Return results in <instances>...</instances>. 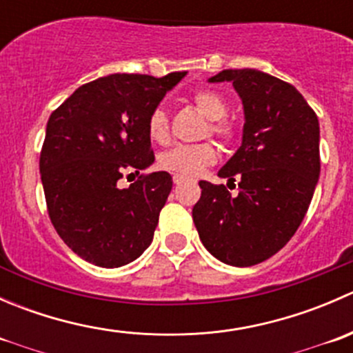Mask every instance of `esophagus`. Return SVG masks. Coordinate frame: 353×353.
<instances>
[{"mask_svg":"<svg viewBox=\"0 0 353 353\" xmlns=\"http://www.w3.org/2000/svg\"><path fill=\"white\" fill-rule=\"evenodd\" d=\"M172 181H174V184H176V186H179V184H183L184 181H186V177L181 176V174H174Z\"/></svg>","mask_w":353,"mask_h":353,"instance_id":"obj_1","label":"esophagus"}]
</instances>
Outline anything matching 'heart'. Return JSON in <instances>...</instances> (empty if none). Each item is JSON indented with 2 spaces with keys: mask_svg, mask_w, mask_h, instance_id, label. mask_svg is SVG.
<instances>
[{
  "mask_svg": "<svg viewBox=\"0 0 353 353\" xmlns=\"http://www.w3.org/2000/svg\"><path fill=\"white\" fill-rule=\"evenodd\" d=\"M193 102L199 112L206 119H210L208 131L213 137L220 138L225 143H230L236 138V126H234L232 121L225 119L227 102L222 95L213 90H198L193 95ZM147 133L148 138L159 145H163L169 141L170 128L165 110H152L147 119ZM215 162L216 150L208 141L196 145H177V147L165 150L159 157V163L162 169L188 177L198 176L206 167L213 165Z\"/></svg>",
  "mask_w": 353,
  "mask_h": 353,
  "instance_id": "heart-1",
  "label": "heart"
}]
</instances>
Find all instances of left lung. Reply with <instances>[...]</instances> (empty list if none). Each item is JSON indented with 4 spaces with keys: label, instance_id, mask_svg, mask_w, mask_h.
Masks as SVG:
<instances>
[{
    "label": "left lung",
    "instance_id": "left-lung-1",
    "mask_svg": "<svg viewBox=\"0 0 353 353\" xmlns=\"http://www.w3.org/2000/svg\"><path fill=\"white\" fill-rule=\"evenodd\" d=\"M208 81H232L244 105L243 143L219 170L239 179L237 196L199 181L193 220L203 245L225 265L272 258L304 220L319 179V123L295 87L258 70H223Z\"/></svg>",
    "mask_w": 353,
    "mask_h": 353
}]
</instances>
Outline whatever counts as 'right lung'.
<instances>
[{
  "label": "right lung",
  "instance_id": "1",
  "mask_svg": "<svg viewBox=\"0 0 353 353\" xmlns=\"http://www.w3.org/2000/svg\"><path fill=\"white\" fill-rule=\"evenodd\" d=\"M186 77L114 73L81 85L51 114L42 145V186L49 219L74 254L119 268L143 254L172 190L169 172L119 179L154 163L147 119Z\"/></svg>",
  "mask_w": 353,
  "mask_h": 353
}]
</instances>
